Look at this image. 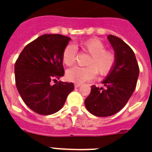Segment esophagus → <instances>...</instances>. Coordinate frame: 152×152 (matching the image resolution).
Returning a JSON list of instances; mask_svg holds the SVG:
<instances>
[{
	"label": "esophagus",
	"instance_id": "34e87169",
	"mask_svg": "<svg viewBox=\"0 0 152 152\" xmlns=\"http://www.w3.org/2000/svg\"><path fill=\"white\" fill-rule=\"evenodd\" d=\"M80 85H81L80 84H75V85H74V87H75V88H79Z\"/></svg>",
	"mask_w": 152,
	"mask_h": 152
}]
</instances>
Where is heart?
Wrapping results in <instances>:
<instances>
[{
  "label": "heart",
  "mask_w": 152,
  "mask_h": 152,
  "mask_svg": "<svg viewBox=\"0 0 152 152\" xmlns=\"http://www.w3.org/2000/svg\"><path fill=\"white\" fill-rule=\"evenodd\" d=\"M81 49L90 54L86 60V67H73L66 72L67 80L80 84L96 77V73L106 76L110 73L116 63V56L113 51L105 50V45L98 39H91L80 44ZM76 47L67 45L61 55L62 62L66 66H72L76 59Z\"/></svg>",
  "instance_id": "b5f03b06"
}]
</instances>
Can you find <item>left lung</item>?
<instances>
[{
	"instance_id": "8db88e82",
	"label": "left lung",
	"mask_w": 152,
	"mask_h": 152,
	"mask_svg": "<svg viewBox=\"0 0 152 152\" xmlns=\"http://www.w3.org/2000/svg\"><path fill=\"white\" fill-rule=\"evenodd\" d=\"M113 48L116 63L102 83L105 89L91 86L90 96L85 99L86 109L97 117H109L119 112L126 105L136 87L140 69L131 48L121 39L108 35Z\"/></svg>"
}]
</instances>
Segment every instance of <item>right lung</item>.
Instances as JSON below:
<instances>
[{
    "label": "right lung",
    "instance_id": "obj_1",
    "mask_svg": "<svg viewBox=\"0 0 152 152\" xmlns=\"http://www.w3.org/2000/svg\"><path fill=\"white\" fill-rule=\"evenodd\" d=\"M71 38L43 34L27 45L15 63L16 86L23 101L40 115L58 112L73 91V83L59 79L64 75L61 55ZM56 80L55 85L50 81Z\"/></svg>",
    "mask_w": 152,
    "mask_h": 152
}]
</instances>
